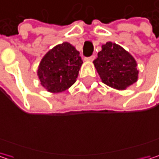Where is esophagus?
<instances>
[{
  "mask_svg": "<svg viewBox=\"0 0 159 159\" xmlns=\"http://www.w3.org/2000/svg\"><path fill=\"white\" fill-rule=\"evenodd\" d=\"M95 58H96V56H95V55H92V56H90V57H88V58H85V60L88 61H93L95 60Z\"/></svg>",
  "mask_w": 159,
  "mask_h": 159,
  "instance_id": "obj_1",
  "label": "esophagus"
}]
</instances>
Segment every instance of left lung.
Listing matches in <instances>:
<instances>
[{
	"mask_svg": "<svg viewBox=\"0 0 159 159\" xmlns=\"http://www.w3.org/2000/svg\"><path fill=\"white\" fill-rule=\"evenodd\" d=\"M93 61L101 81L117 90H125L138 80L135 59L121 46L107 42Z\"/></svg>",
	"mask_w": 159,
	"mask_h": 159,
	"instance_id": "1",
	"label": "left lung"
}]
</instances>
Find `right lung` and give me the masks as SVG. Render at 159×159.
<instances>
[{
	"instance_id": "add662e5",
	"label": "right lung",
	"mask_w": 159,
	"mask_h": 159,
	"mask_svg": "<svg viewBox=\"0 0 159 159\" xmlns=\"http://www.w3.org/2000/svg\"><path fill=\"white\" fill-rule=\"evenodd\" d=\"M69 42H63L49 49L38 67L40 84L50 93H61L76 81L83 60Z\"/></svg>"
}]
</instances>
